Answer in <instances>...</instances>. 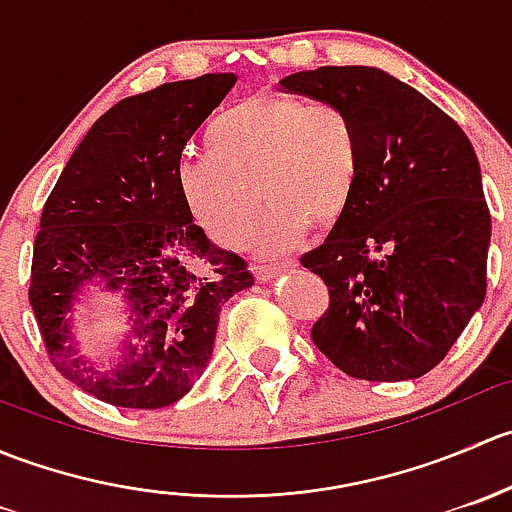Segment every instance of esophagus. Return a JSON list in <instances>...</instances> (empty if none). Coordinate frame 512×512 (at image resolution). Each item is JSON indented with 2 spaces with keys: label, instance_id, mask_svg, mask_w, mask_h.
Instances as JSON below:
<instances>
[{
  "label": "esophagus",
  "instance_id": "34e87169",
  "mask_svg": "<svg viewBox=\"0 0 512 512\" xmlns=\"http://www.w3.org/2000/svg\"><path fill=\"white\" fill-rule=\"evenodd\" d=\"M289 267H297L294 262H282V265H267V267H255V275L257 280L262 282H272L275 277H280L282 272L289 270Z\"/></svg>",
  "mask_w": 512,
  "mask_h": 512
}]
</instances>
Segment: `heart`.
Wrapping results in <instances>:
<instances>
[{"label":"heart","instance_id":"b5f03b06","mask_svg":"<svg viewBox=\"0 0 512 512\" xmlns=\"http://www.w3.org/2000/svg\"><path fill=\"white\" fill-rule=\"evenodd\" d=\"M205 151L180 163L178 193L195 223L227 250L247 242L260 195L270 208L252 245L260 255H280L309 223H337L359 180V141L347 113L285 91H260L227 108L210 123Z\"/></svg>","mask_w":512,"mask_h":512}]
</instances>
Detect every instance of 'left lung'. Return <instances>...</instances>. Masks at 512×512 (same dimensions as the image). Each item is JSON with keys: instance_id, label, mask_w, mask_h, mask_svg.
I'll return each mask as SVG.
<instances>
[{"instance_id": "8db88e82", "label": "left lung", "mask_w": 512, "mask_h": 512, "mask_svg": "<svg viewBox=\"0 0 512 512\" xmlns=\"http://www.w3.org/2000/svg\"><path fill=\"white\" fill-rule=\"evenodd\" d=\"M280 91L342 108L359 141L347 213L302 265L329 287L312 339L354 379L431 371L485 299L490 213L471 141L376 66H319Z\"/></svg>"}]
</instances>
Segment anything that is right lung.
Masks as SVG:
<instances>
[{
    "instance_id": "obj_1",
    "label": "right lung",
    "mask_w": 512,
    "mask_h": 512,
    "mask_svg": "<svg viewBox=\"0 0 512 512\" xmlns=\"http://www.w3.org/2000/svg\"><path fill=\"white\" fill-rule=\"evenodd\" d=\"M235 74L173 81L108 108L71 153L41 213L32 302L56 369L106 404L163 409L208 369L220 309L255 285L183 205L185 143L235 86ZM91 286L122 297L127 326L108 362L89 360L73 312Z\"/></svg>"
}]
</instances>
